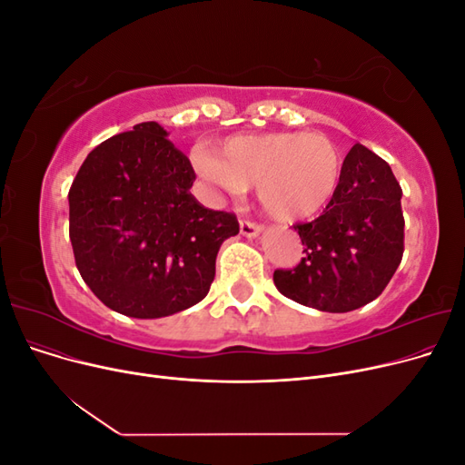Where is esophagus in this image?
<instances>
[{
    "label": "esophagus",
    "instance_id": "34e87169",
    "mask_svg": "<svg viewBox=\"0 0 465 465\" xmlns=\"http://www.w3.org/2000/svg\"><path fill=\"white\" fill-rule=\"evenodd\" d=\"M262 232V224L252 221H241V234L246 238H256Z\"/></svg>",
    "mask_w": 465,
    "mask_h": 465
}]
</instances>
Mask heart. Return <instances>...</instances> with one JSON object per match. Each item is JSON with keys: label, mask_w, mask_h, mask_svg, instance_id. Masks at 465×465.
<instances>
[{"label": "heart", "mask_w": 465, "mask_h": 465, "mask_svg": "<svg viewBox=\"0 0 465 465\" xmlns=\"http://www.w3.org/2000/svg\"><path fill=\"white\" fill-rule=\"evenodd\" d=\"M215 153L195 157L202 178L232 195L256 184L260 203L279 221L318 215L343 178L341 151L323 134H241L224 139Z\"/></svg>", "instance_id": "b5f03b06"}]
</instances>
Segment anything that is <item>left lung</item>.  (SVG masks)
I'll use <instances>...</instances> for the list:
<instances>
[{"mask_svg":"<svg viewBox=\"0 0 465 465\" xmlns=\"http://www.w3.org/2000/svg\"><path fill=\"white\" fill-rule=\"evenodd\" d=\"M401 188L390 164L355 143L335 198L312 223L294 224L304 258L277 270L287 299L322 312H351L386 289L403 256Z\"/></svg>","mask_w":465,"mask_h":465,"instance_id":"obj_1","label":"left lung"}]
</instances>
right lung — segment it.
<instances>
[{"label": "right lung", "instance_id": "right-lung-1", "mask_svg": "<svg viewBox=\"0 0 465 465\" xmlns=\"http://www.w3.org/2000/svg\"><path fill=\"white\" fill-rule=\"evenodd\" d=\"M157 122L94 147L69 190V241L89 289L114 312L163 318L198 304L232 213L190 193L193 168Z\"/></svg>", "mask_w": 465, "mask_h": 465}]
</instances>
